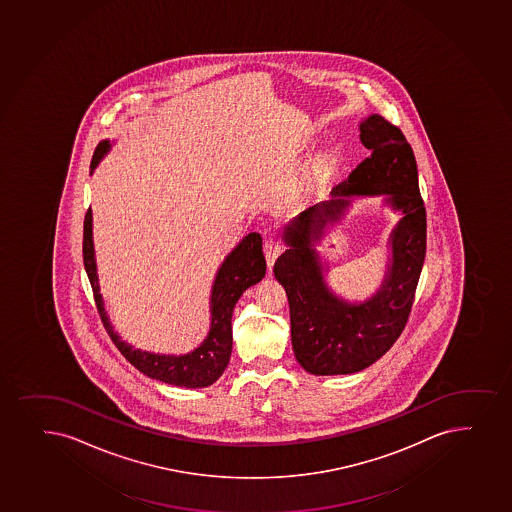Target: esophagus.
<instances>
[{
	"instance_id": "1",
	"label": "esophagus",
	"mask_w": 512,
	"mask_h": 512,
	"mask_svg": "<svg viewBox=\"0 0 512 512\" xmlns=\"http://www.w3.org/2000/svg\"><path fill=\"white\" fill-rule=\"evenodd\" d=\"M264 253L267 265H269V269H272V265L282 253V243L276 238H267L264 243Z\"/></svg>"
}]
</instances>
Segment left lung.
<instances>
[{
    "mask_svg": "<svg viewBox=\"0 0 512 512\" xmlns=\"http://www.w3.org/2000/svg\"><path fill=\"white\" fill-rule=\"evenodd\" d=\"M359 133L371 156L335 185L328 201L284 226L288 250L274 264L288 294L294 356L316 376L359 373L390 351L407 323L424 265L427 224L414 151L402 131L378 114L361 121ZM378 195L403 218L389 239L382 286L371 299L349 302L327 286L315 243L327 225L343 218L352 196Z\"/></svg>",
    "mask_w": 512,
    "mask_h": 512,
    "instance_id": "obj_1",
    "label": "left lung"
}]
</instances>
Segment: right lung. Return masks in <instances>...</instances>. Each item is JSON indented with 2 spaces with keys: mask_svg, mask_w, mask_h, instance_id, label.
I'll use <instances>...</instances> for the list:
<instances>
[{
  "mask_svg": "<svg viewBox=\"0 0 512 512\" xmlns=\"http://www.w3.org/2000/svg\"><path fill=\"white\" fill-rule=\"evenodd\" d=\"M112 148L109 139L98 144L93 155L92 172L98 167ZM83 262L87 270L88 279L92 284L93 296L97 303V310L104 322L105 330L110 335L115 347L121 351L122 356L133 364L134 368L146 374L148 378L158 379L167 385L184 386V388H206L224 373L228 366L233 347V334H231V316L235 310L236 301L240 299L243 291L262 281L265 276V257L262 252V236L259 233H248L242 242L231 250L223 264L219 265L211 289V327L206 339L194 351L187 354H156V352L141 351L121 339L115 332L109 315L105 311L104 299L100 294L98 284L97 260L93 248V218L92 209H88L83 224Z\"/></svg>",
  "mask_w": 512,
  "mask_h": 512,
  "instance_id": "add662e5",
  "label": "right lung"
}]
</instances>
